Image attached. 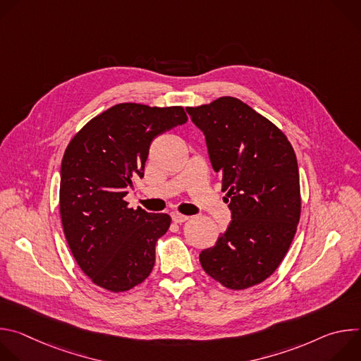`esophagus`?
Wrapping results in <instances>:
<instances>
[{
    "label": "esophagus",
    "instance_id": "34e87169",
    "mask_svg": "<svg viewBox=\"0 0 361 361\" xmlns=\"http://www.w3.org/2000/svg\"><path fill=\"white\" fill-rule=\"evenodd\" d=\"M171 219L174 223H184L187 221L190 217L188 216H184V214H180V213H173L171 214Z\"/></svg>",
    "mask_w": 361,
    "mask_h": 361
}]
</instances>
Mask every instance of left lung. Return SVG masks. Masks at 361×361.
<instances>
[{
  "instance_id": "left-lung-1",
  "label": "left lung",
  "mask_w": 361,
  "mask_h": 361,
  "mask_svg": "<svg viewBox=\"0 0 361 361\" xmlns=\"http://www.w3.org/2000/svg\"><path fill=\"white\" fill-rule=\"evenodd\" d=\"M185 110L205 135L233 217L216 245L201 251V267L231 290L260 284L277 270L297 231L295 152L279 127L238 98Z\"/></svg>"
}]
</instances>
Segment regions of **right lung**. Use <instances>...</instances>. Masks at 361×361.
<instances>
[{
	"label": "right lung",
	"mask_w": 361,
	"mask_h": 361,
	"mask_svg": "<svg viewBox=\"0 0 361 361\" xmlns=\"http://www.w3.org/2000/svg\"><path fill=\"white\" fill-rule=\"evenodd\" d=\"M183 107L123 102L90 120L70 141L61 163L60 214L80 269L101 288L127 291L156 263L169 214L131 209L124 197L144 166L151 141L187 123Z\"/></svg>",
	"instance_id": "right-lung-1"
}]
</instances>
